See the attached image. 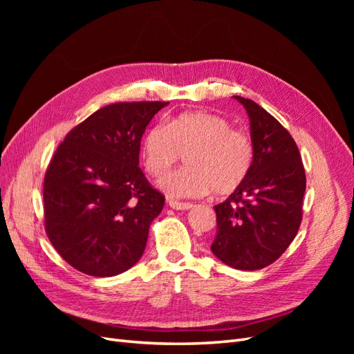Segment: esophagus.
Returning <instances> with one entry per match:
<instances>
[{
	"mask_svg": "<svg viewBox=\"0 0 354 354\" xmlns=\"http://www.w3.org/2000/svg\"><path fill=\"white\" fill-rule=\"evenodd\" d=\"M168 205L173 208V209H181V211H185V209H189V208H192V203L190 202H178V201H169L168 202Z\"/></svg>",
	"mask_w": 354,
	"mask_h": 354,
	"instance_id": "obj_1",
	"label": "esophagus"
}]
</instances>
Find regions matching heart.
<instances>
[{"mask_svg":"<svg viewBox=\"0 0 354 354\" xmlns=\"http://www.w3.org/2000/svg\"><path fill=\"white\" fill-rule=\"evenodd\" d=\"M254 155L248 133L207 112L181 113L152 127L143 145L145 167L152 176L167 173L185 156L187 167L159 180L173 198H198L211 190L218 196L234 194L248 178Z\"/></svg>","mask_w":354,"mask_h":354,"instance_id":"b5f03b06","label":"heart"}]
</instances>
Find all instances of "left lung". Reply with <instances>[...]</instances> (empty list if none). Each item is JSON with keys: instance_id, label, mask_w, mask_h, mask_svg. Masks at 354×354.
<instances>
[{"instance_id": "8db88e82", "label": "left lung", "mask_w": 354, "mask_h": 354, "mask_svg": "<svg viewBox=\"0 0 354 354\" xmlns=\"http://www.w3.org/2000/svg\"><path fill=\"white\" fill-rule=\"evenodd\" d=\"M250 116L254 165L245 183L214 207V255L233 269L259 270L274 263L299 229L306 171L286 128L261 106L233 95Z\"/></svg>"}]
</instances>
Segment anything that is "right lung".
Returning <instances> with one entry per match:
<instances>
[{
    "label": "right lung",
    "instance_id": "right-lung-1",
    "mask_svg": "<svg viewBox=\"0 0 354 354\" xmlns=\"http://www.w3.org/2000/svg\"><path fill=\"white\" fill-rule=\"evenodd\" d=\"M168 102L104 106L73 127L44 177V226L73 269L109 277L133 267L165 196L138 167L147 124Z\"/></svg>",
    "mask_w": 354,
    "mask_h": 354
}]
</instances>
